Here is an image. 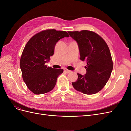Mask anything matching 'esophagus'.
I'll use <instances>...</instances> for the list:
<instances>
[{"label": "esophagus", "instance_id": "1", "mask_svg": "<svg viewBox=\"0 0 131 131\" xmlns=\"http://www.w3.org/2000/svg\"><path fill=\"white\" fill-rule=\"evenodd\" d=\"M64 72H66L67 73H71L72 72V71H70V70H68V69H64Z\"/></svg>", "mask_w": 131, "mask_h": 131}]
</instances>
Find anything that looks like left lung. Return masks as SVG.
Segmentation results:
<instances>
[{
    "label": "left lung",
    "mask_w": 131,
    "mask_h": 131,
    "mask_svg": "<svg viewBox=\"0 0 131 131\" xmlns=\"http://www.w3.org/2000/svg\"><path fill=\"white\" fill-rule=\"evenodd\" d=\"M68 33L78 43L80 59L87 63L86 74L77 73L78 80L72 85L82 93H96L104 88L113 70L109 47L103 39L93 31L83 30Z\"/></svg>",
    "instance_id": "1"
}]
</instances>
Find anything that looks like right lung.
I'll use <instances>...</instances> for the list:
<instances>
[{
    "mask_svg": "<svg viewBox=\"0 0 131 131\" xmlns=\"http://www.w3.org/2000/svg\"><path fill=\"white\" fill-rule=\"evenodd\" d=\"M69 35L65 31L47 29L31 37L26 45L20 59L23 81L31 92L41 94L50 92L56 85L62 69H53L45 64L54 53L56 43Z\"/></svg>",
    "mask_w": 131,
    "mask_h": 131,
    "instance_id": "1",
    "label": "right lung"
}]
</instances>
